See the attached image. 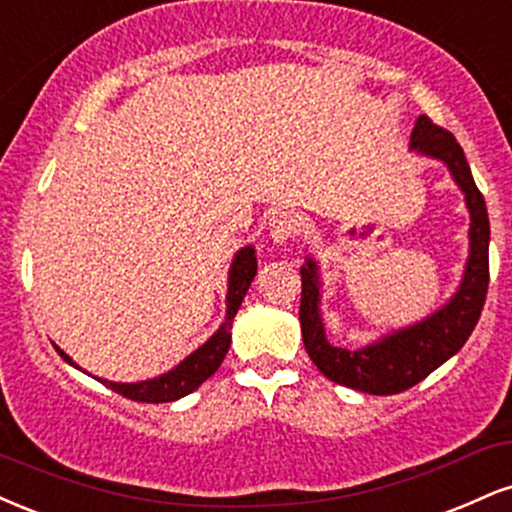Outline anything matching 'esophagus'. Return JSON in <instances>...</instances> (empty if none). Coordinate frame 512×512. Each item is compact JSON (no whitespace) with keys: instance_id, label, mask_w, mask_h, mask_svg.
I'll return each mask as SVG.
<instances>
[{"instance_id":"esophagus-1","label":"esophagus","mask_w":512,"mask_h":512,"mask_svg":"<svg viewBox=\"0 0 512 512\" xmlns=\"http://www.w3.org/2000/svg\"><path fill=\"white\" fill-rule=\"evenodd\" d=\"M299 230H302V222H299L297 215L290 213V210H278V213L270 215L268 232L275 244L292 242V239L299 234Z\"/></svg>"}]
</instances>
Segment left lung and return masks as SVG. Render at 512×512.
<instances>
[{
    "mask_svg": "<svg viewBox=\"0 0 512 512\" xmlns=\"http://www.w3.org/2000/svg\"><path fill=\"white\" fill-rule=\"evenodd\" d=\"M410 150L443 162L453 182L465 194V206L470 210V254L453 297L422 321L390 330L364 347L347 350L330 345L326 335L321 314V268L316 258L306 256L302 266L299 321L311 362L330 381L371 395H395L417 386L431 371L458 354L482 316L489 290V213L460 143L450 131L422 114L412 129Z\"/></svg>",
    "mask_w": 512,
    "mask_h": 512,
    "instance_id": "left-lung-1",
    "label": "left lung"
}]
</instances>
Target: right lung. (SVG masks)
<instances>
[{"mask_svg": "<svg viewBox=\"0 0 512 512\" xmlns=\"http://www.w3.org/2000/svg\"><path fill=\"white\" fill-rule=\"evenodd\" d=\"M256 268L258 263H256L254 246H244V249H239L237 254H234L230 273H227L225 321L220 323V328L215 330V333L210 335L198 350L191 352L189 357H184L182 362L174 366V369L167 371V374H160L155 378H148V381H136V383H114V381H107V378H98V381L102 386L114 390V393L138 402H174L184 398V395L194 393L203 381H208V378L218 371V366L222 364V359H225L227 350H230L232 318L237 316L239 306L244 302V294L251 287ZM54 350L59 352V357H62L66 364H71L74 369H81V366H78L64 350H59L57 345H54Z\"/></svg>", "mask_w": 512, "mask_h": 512, "instance_id": "obj_1", "label": "right lung"}]
</instances>
